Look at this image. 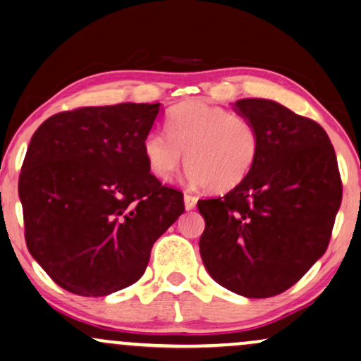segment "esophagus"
<instances>
[{
  "instance_id": "esophagus-1",
  "label": "esophagus",
  "mask_w": 361,
  "mask_h": 361,
  "mask_svg": "<svg viewBox=\"0 0 361 361\" xmlns=\"http://www.w3.org/2000/svg\"><path fill=\"white\" fill-rule=\"evenodd\" d=\"M196 203H198V198H196V196L190 195V193H185V208L186 209H188V211L195 209Z\"/></svg>"
}]
</instances>
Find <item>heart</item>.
Listing matches in <instances>:
<instances>
[{"label": "heart", "instance_id": "b5f03b06", "mask_svg": "<svg viewBox=\"0 0 361 361\" xmlns=\"http://www.w3.org/2000/svg\"><path fill=\"white\" fill-rule=\"evenodd\" d=\"M165 128L166 133L153 130L143 140L150 171L160 180H171L186 155L191 180L213 193L241 185L261 150L251 120L216 105H178L168 114Z\"/></svg>", "mask_w": 361, "mask_h": 361}]
</instances>
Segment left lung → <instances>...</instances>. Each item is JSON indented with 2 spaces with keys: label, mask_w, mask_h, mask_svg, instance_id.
<instances>
[{
  "label": "left lung",
  "mask_w": 361,
  "mask_h": 361,
  "mask_svg": "<svg viewBox=\"0 0 361 361\" xmlns=\"http://www.w3.org/2000/svg\"><path fill=\"white\" fill-rule=\"evenodd\" d=\"M236 110L259 133V158L241 185L200 200L206 271L249 299L282 294L324 256L342 203V178L326 132L266 99Z\"/></svg>",
  "instance_id": "obj_1"
}]
</instances>
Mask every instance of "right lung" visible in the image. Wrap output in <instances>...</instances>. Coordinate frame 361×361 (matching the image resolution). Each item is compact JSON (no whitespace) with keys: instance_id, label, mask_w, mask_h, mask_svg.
I'll return each mask as SVG.
<instances>
[{"instance_id":"add662e5","label":"right lung","mask_w":361,"mask_h":361,"mask_svg":"<svg viewBox=\"0 0 361 361\" xmlns=\"http://www.w3.org/2000/svg\"><path fill=\"white\" fill-rule=\"evenodd\" d=\"M158 110L79 107L32 135L18 183L24 238L62 289L104 297L135 284L153 244L185 213L183 193L163 186L143 155Z\"/></svg>"}]
</instances>
